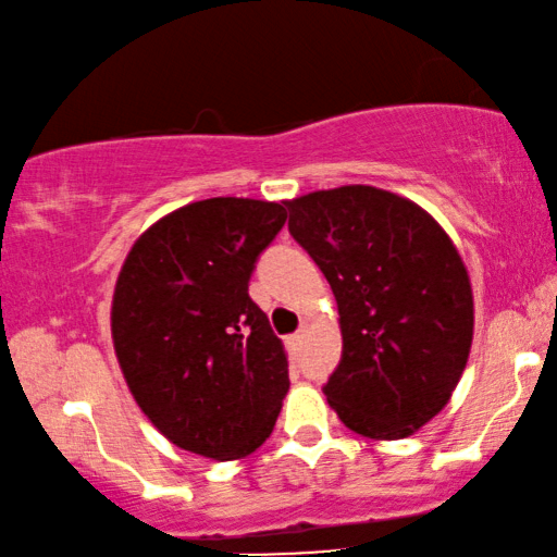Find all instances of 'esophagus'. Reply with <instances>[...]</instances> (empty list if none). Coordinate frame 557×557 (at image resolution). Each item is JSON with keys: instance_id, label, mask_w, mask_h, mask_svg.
<instances>
[{"instance_id": "esophagus-1", "label": "esophagus", "mask_w": 557, "mask_h": 557, "mask_svg": "<svg viewBox=\"0 0 557 557\" xmlns=\"http://www.w3.org/2000/svg\"><path fill=\"white\" fill-rule=\"evenodd\" d=\"M302 331H306V326H300V331H295V334L287 336V347H290V349H298V347H300Z\"/></svg>"}]
</instances>
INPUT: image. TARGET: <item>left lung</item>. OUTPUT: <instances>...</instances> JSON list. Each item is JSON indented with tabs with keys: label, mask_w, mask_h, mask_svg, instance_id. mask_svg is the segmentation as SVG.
I'll return each mask as SVG.
<instances>
[{
	"label": "left lung",
	"mask_w": 557,
	"mask_h": 557,
	"mask_svg": "<svg viewBox=\"0 0 557 557\" xmlns=\"http://www.w3.org/2000/svg\"><path fill=\"white\" fill-rule=\"evenodd\" d=\"M285 206L339 308L329 406L370 440L411 436L449 404L468 364L475 308L460 251L434 215L388 189L344 185Z\"/></svg>",
	"instance_id": "8db88e82"
}]
</instances>
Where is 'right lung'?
<instances>
[{"instance_id": "add662e5", "label": "right lung", "mask_w": 557, "mask_h": 557, "mask_svg": "<svg viewBox=\"0 0 557 557\" xmlns=\"http://www.w3.org/2000/svg\"><path fill=\"white\" fill-rule=\"evenodd\" d=\"M285 218V202L251 197L189 202L151 223L117 274V364L146 419L187 453L242 460L280 417L287 351L249 277Z\"/></svg>"}]
</instances>
